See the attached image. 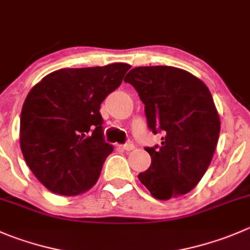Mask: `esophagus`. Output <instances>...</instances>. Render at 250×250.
I'll use <instances>...</instances> for the list:
<instances>
[{
  "mask_svg": "<svg viewBox=\"0 0 250 250\" xmlns=\"http://www.w3.org/2000/svg\"><path fill=\"white\" fill-rule=\"evenodd\" d=\"M121 149H123V150H125V151H132L133 149H134V144H133V143H127V144H125V145H121Z\"/></svg>",
  "mask_w": 250,
  "mask_h": 250,
  "instance_id": "obj_1",
  "label": "esophagus"
}]
</instances>
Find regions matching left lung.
<instances>
[{
  "label": "left lung",
  "mask_w": 250,
  "mask_h": 250,
  "mask_svg": "<svg viewBox=\"0 0 250 250\" xmlns=\"http://www.w3.org/2000/svg\"><path fill=\"white\" fill-rule=\"evenodd\" d=\"M125 82L145 105L150 129L162 133L161 146L145 149L151 165L138 178L159 200L187 194L205 174L219 142L221 123L209 88L168 66L137 67Z\"/></svg>",
  "instance_id": "8db88e82"
}]
</instances>
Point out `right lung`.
<instances>
[{
	"instance_id": "add662e5",
	"label": "right lung",
	"mask_w": 250,
	"mask_h": 250,
	"mask_svg": "<svg viewBox=\"0 0 250 250\" xmlns=\"http://www.w3.org/2000/svg\"><path fill=\"white\" fill-rule=\"evenodd\" d=\"M129 68L112 63L58 69L29 91L21 113V154L50 192L73 197L95 186L113 151L103 137L100 105Z\"/></svg>"
}]
</instances>
